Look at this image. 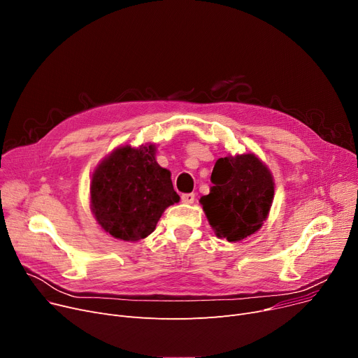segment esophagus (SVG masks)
<instances>
[{
    "label": "esophagus",
    "instance_id": "1",
    "mask_svg": "<svg viewBox=\"0 0 358 358\" xmlns=\"http://www.w3.org/2000/svg\"><path fill=\"white\" fill-rule=\"evenodd\" d=\"M195 198H196V195H195L194 192H189V194H182V196H180L182 202H185V203H192V202L195 201Z\"/></svg>",
    "mask_w": 358,
    "mask_h": 358
}]
</instances>
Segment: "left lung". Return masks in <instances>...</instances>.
<instances>
[{"mask_svg": "<svg viewBox=\"0 0 358 358\" xmlns=\"http://www.w3.org/2000/svg\"><path fill=\"white\" fill-rule=\"evenodd\" d=\"M210 194L199 202L221 239L239 242L261 229L274 198V180L255 155L221 157Z\"/></svg>", "mask_w": 358, "mask_h": 358, "instance_id": "obj_1", "label": "left lung"}]
</instances>
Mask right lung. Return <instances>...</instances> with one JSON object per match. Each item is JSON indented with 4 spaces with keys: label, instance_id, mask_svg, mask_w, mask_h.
<instances>
[{
    "label": "right lung",
    "instance_id": "obj_1",
    "mask_svg": "<svg viewBox=\"0 0 358 358\" xmlns=\"http://www.w3.org/2000/svg\"><path fill=\"white\" fill-rule=\"evenodd\" d=\"M90 196L99 224L127 242L151 234L163 211L179 201L170 172L156 162L155 145L116 148L96 169Z\"/></svg>",
    "mask_w": 358,
    "mask_h": 358
}]
</instances>
